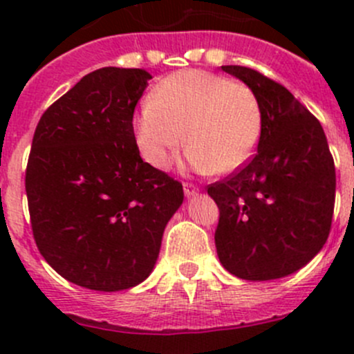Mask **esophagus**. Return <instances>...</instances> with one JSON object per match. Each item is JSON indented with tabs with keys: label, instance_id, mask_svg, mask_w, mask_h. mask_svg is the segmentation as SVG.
Wrapping results in <instances>:
<instances>
[{
	"label": "esophagus",
	"instance_id": "obj_1",
	"mask_svg": "<svg viewBox=\"0 0 354 354\" xmlns=\"http://www.w3.org/2000/svg\"><path fill=\"white\" fill-rule=\"evenodd\" d=\"M183 190H185V195H187V197H194V195H197L198 188L192 183H183Z\"/></svg>",
	"mask_w": 354,
	"mask_h": 354
}]
</instances>
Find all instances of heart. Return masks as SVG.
<instances>
[{"mask_svg": "<svg viewBox=\"0 0 354 354\" xmlns=\"http://www.w3.org/2000/svg\"><path fill=\"white\" fill-rule=\"evenodd\" d=\"M262 111L243 84L203 70H180L152 88L133 121L142 157L156 169L169 166L187 144V162L198 173H231L259 144Z\"/></svg>", "mask_w": 354, "mask_h": 354, "instance_id": "b5f03b06", "label": "heart"}]
</instances>
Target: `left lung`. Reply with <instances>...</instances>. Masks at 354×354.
Here are the masks:
<instances>
[{
    "label": "left lung",
    "instance_id": "left-lung-1",
    "mask_svg": "<svg viewBox=\"0 0 354 354\" xmlns=\"http://www.w3.org/2000/svg\"><path fill=\"white\" fill-rule=\"evenodd\" d=\"M223 70L255 92L262 131L255 156L207 187L219 207L217 255L240 279H279L306 266L329 238L334 159L320 121L286 87L248 66Z\"/></svg>",
    "mask_w": 354,
    "mask_h": 354
}]
</instances>
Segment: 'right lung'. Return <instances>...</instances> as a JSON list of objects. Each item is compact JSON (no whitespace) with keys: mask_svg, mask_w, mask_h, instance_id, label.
Listing matches in <instances>:
<instances>
[{"mask_svg":"<svg viewBox=\"0 0 354 354\" xmlns=\"http://www.w3.org/2000/svg\"><path fill=\"white\" fill-rule=\"evenodd\" d=\"M151 73L106 66L85 75L39 120L25 171L32 234L70 283L121 291L147 279L183 187L144 162L135 106Z\"/></svg>","mask_w":354,"mask_h":354,"instance_id":"obj_1","label":"right lung"}]
</instances>
